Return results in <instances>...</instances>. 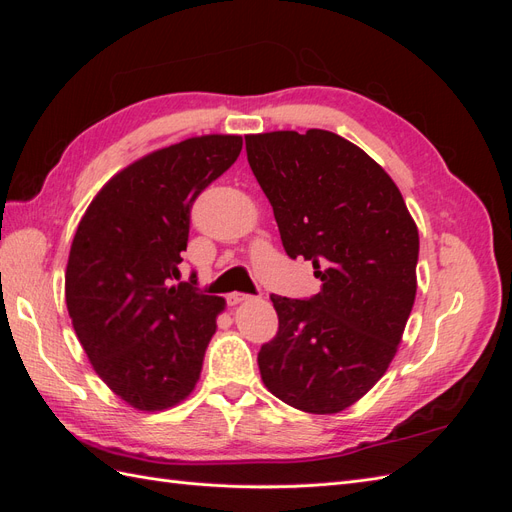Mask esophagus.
<instances>
[{
    "label": "esophagus",
    "instance_id": "obj_1",
    "mask_svg": "<svg viewBox=\"0 0 512 512\" xmlns=\"http://www.w3.org/2000/svg\"><path fill=\"white\" fill-rule=\"evenodd\" d=\"M243 301H250V294H245V292H230V294H226V303L228 305H237V303H243Z\"/></svg>",
    "mask_w": 512,
    "mask_h": 512
}]
</instances>
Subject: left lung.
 I'll list each match as a JSON object with an SVG mask.
<instances>
[{
  "label": "left lung",
  "instance_id": "1",
  "mask_svg": "<svg viewBox=\"0 0 512 512\" xmlns=\"http://www.w3.org/2000/svg\"><path fill=\"white\" fill-rule=\"evenodd\" d=\"M247 162L290 258L312 260L318 294H271L275 337L258 367L288 406H352L393 361L416 294L418 230L393 179L327 130L245 136Z\"/></svg>",
  "mask_w": 512,
  "mask_h": 512
}]
</instances>
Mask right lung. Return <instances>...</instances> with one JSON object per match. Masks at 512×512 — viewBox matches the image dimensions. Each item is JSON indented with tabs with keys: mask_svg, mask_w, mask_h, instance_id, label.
<instances>
[{
	"mask_svg": "<svg viewBox=\"0 0 512 512\" xmlns=\"http://www.w3.org/2000/svg\"><path fill=\"white\" fill-rule=\"evenodd\" d=\"M241 136H198L123 168L76 228L66 303L96 374L138 410L188 397L224 299L181 282L190 211L237 162Z\"/></svg>",
	"mask_w": 512,
	"mask_h": 512,
	"instance_id": "add662e5",
	"label": "right lung"
}]
</instances>
